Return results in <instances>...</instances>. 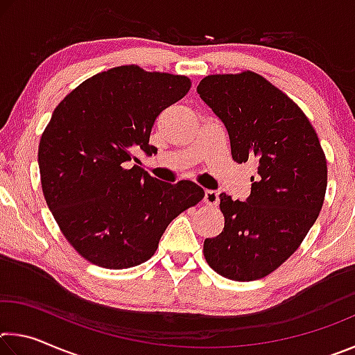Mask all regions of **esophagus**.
Returning a JSON list of instances; mask_svg holds the SVG:
<instances>
[{
    "instance_id": "esophagus-1",
    "label": "esophagus",
    "mask_w": 355,
    "mask_h": 355,
    "mask_svg": "<svg viewBox=\"0 0 355 355\" xmlns=\"http://www.w3.org/2000/svg\"><path fill=\"white\" fill-rule=\"evenodd\" d=\"M205 203L209 207H218L219 203V192L218 191H213V189H207L205 191Z\"/></svg>"
}]
</instances>
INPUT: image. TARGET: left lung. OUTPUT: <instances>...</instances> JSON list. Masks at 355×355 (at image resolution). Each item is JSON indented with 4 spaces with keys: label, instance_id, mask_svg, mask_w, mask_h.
Returning a JSON list of instances; mask_svg holds the SVG:
<instances>
[{
    "label": "left lung",
    "instance_id": "1",
    "mask_svg": "<svg viewBox=\"0 0 355 355\" xmlns=\"http://www.w3.org/2000/svg\"><path fill=\"white\" fill-rule=\"evenodd\" d=\"M197 92L225 125L233 161L257 164L245 202L219 196L224 230L205 239L203 255L222 277L261 279L294 254L318 219L326 156L302 110L254 71L208 75Z\"/></svg>",
    "mask_w": 355,
    "mask_h": 355
}]
</instances>
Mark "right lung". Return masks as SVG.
<instances>
[{
    "label": "right lung",
    "instance_id": "1",
    "mask_svg": "<svg viewBox=\"0 0 355 355\" xmlns=\"http://www.w3.org/2000/svg\"><path fill=\"white\" fill-rule=\"evenodd\" d=\"M189 89L186 76L120 65L81 83L53 111L39 144L42 191L87 261L107 269L147 261L167 225L205 197L189 180L153 178L133 155L158 152L148 144L155 120Z\"/></svg>",
    "mask_w": 355,
    "mask_h": 355
}]
</instances>
